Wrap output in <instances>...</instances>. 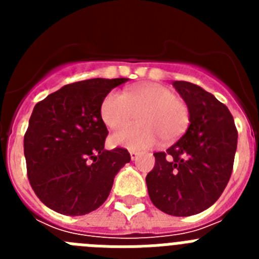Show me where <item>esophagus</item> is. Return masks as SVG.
<instances>
[{
    "label": "esophagus",
    "instance_id": "obj_1",
    "mask_svg": "<svg viewBox=\"0 0 259 259\" xmlns=\"http://www.w3.org/2000/svg\"><path fill=\"white\" fill-rule=\"evenodd\" d=\"M130 155H131V159L134 161V159H136L139 157V153L135 152V150H130Z\"/></svg>",
    "mask_w": 259,
    "mask_h": 259
}]
</instances>
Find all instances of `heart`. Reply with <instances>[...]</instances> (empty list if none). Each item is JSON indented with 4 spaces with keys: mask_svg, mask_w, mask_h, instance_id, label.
<instances>
[{
    "mask_svg": "<svg viewBox=\"0 0 259 259\" xmlns=\"http://www.w3.org/2000/svg\"><path fill=\"white\" fill-rule=\"evenodd\" d=\"M100 114L105 124L114 131L127 126L139 115L140 125L111 137L115 145L135 150L149 149L161 139L164 143L178 140L191 123L188 105L178 98L172 89L155 83L131 87L123 95L107 93Z\"/></svg>",
    "mask_w": 259,
    "mask_h": 259,
    "instance_id": "b5f03b06",
    "label": "heart"
}]
</instances>
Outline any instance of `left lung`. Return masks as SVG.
Wrapping results in <instances>:
<instances>
[{
	"label": "left lung",
	"instance_id": "8db88e82",
	"mask_svg": "<svg viewBox=\"0 0 259 259\" xmlns=\"http://www.w3.org/2000/svg\"><path fill=\"white\" fill-rule=\"evenodd\" d=\"M191 113L184 135L166 152L154 153L146 175L153 205L174 217L206 210L221 197L231 178L237 130L228 107L188 81H174Z\"/></svg>",
	"mask_w": 259,
	"mask_h": 259
}]
</instances>
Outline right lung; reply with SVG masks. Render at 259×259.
<instances>
[{"label": "right lung", "mask_w": 259, "mask_h": 259, "mask_svg": "<svg viewBox=\"0 0 259 259\" xmlns=\"http://www.w3.org/2000/svg\"><path fill=\"white\" fill-rule=\"evenodd\" d=\"M127 79H89L62 87L37 102L24 135L29 184L49 209L70 217L98 209L131 155L105 149L100 114L105 96Z\"/></svg>", "instance_id": "add662e5"}]
</instances>
